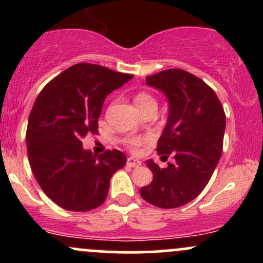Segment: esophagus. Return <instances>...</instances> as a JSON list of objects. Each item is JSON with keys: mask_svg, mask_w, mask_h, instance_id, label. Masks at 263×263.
<instances>
[{"mask_svg": "<svg viewBox=\"0 0 263 263\" xmlns=\"http://www.w3.org/2000/svg\"><path fill=\"white\" fill-rule=\"evenodd\" d=\"M142 162L140 159H136L135 157H128L127 158V165L128 167H138V165H141Z\"/></svg>", "mask_w": 263, "mask_h": 263, "instance_id": "34e87169", "label": "esophagus"}]
</instances>
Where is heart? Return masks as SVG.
Listing matches in <instances>:
<instances>
[{
  "mask_svg": "<svg viewBox=\"0 0 263 263\" xmlns=\"http://www.w3.org/2000/svg\"><path fill=\"white\" fill-rule=\"evenodd\" d=\"M135 105L138 107V110H143L144 107L148 106L151 104H156L155 98L152 95L147 92H138L137 95L135 96ZM157 105V104H156ZM147 142V138L143 137H128L126 140V143L134 152H138L142 146Z\"/></svg>",
  "mask_w": 263,
  "mask_h": 263,
  "instance_id": "1",
  "label": "heart"
}]
</instances>
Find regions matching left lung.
Segmentation results:
<instances>
[{"instance_id":"left-lung-1","label":"left lung","mask_w":263,"mask_h":263,"mask_svg":"<svg viewBox=\"0 0 263 263\" xmlns=\"http://www.w3.org/2000/svg\"><path fill=\"white\" fill-rule=\"evenodd\" d=\"M146 85L161 91L168 101V117L157 152L173 163L159 168L146 162L153 180L140 189L147 203L163 209L185 205L203 192L222 152L226 125L224 107L210 86L195 75L168 69L146 77Z\"/></svg>"}]
</instances>
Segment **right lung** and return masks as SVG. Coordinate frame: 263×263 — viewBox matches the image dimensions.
I'll return each instance as SVG.
<instances>
[{
  "mask_svg": "<svg viewBox=\"0 0 263 263\" xmlns=\"http://www.w3.org/2000/svg\"><path fill=\"white\" fill-rule=\"evenodd\" d=\"M132 78L81 63L54 78L38 95L26 135L29 164L45 195L63 209L100 206L111 177L126 164L127 158L119 149L96 156L81 141L98 134L105 98Z\"/></svg>",
  "mask_w": 263,
  "mask_h": 263,
  "instance_id": "add662e5",
  "label": "right lung"
}]
</instances>
